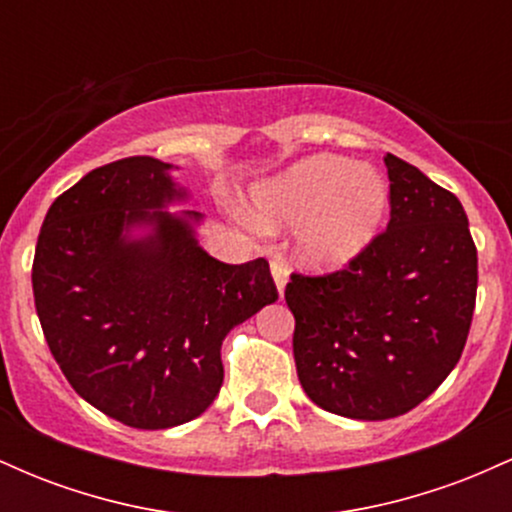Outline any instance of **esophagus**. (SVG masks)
<instances>
[{
    "instance_id": "34e87169",
    "label": "esophagus",
    "mask_w": 512,
    "mask_h": 512,
    "mask_svg": "<svg viewBox=\"0 0 512 512\" xmlns=\"http://www.w3.org/2000/svg\"><path fill=\"white\" fill-rule=\"evenodd\" d=\"M269 272H272L274 286H276V291H279V296H284L286 281H289V269H286L281 262H272L269 264Z\"/></svg>"
}]
</instances>
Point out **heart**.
Wrapping results in <instances>:
<instances>
[{"label":"heart","instance_id":"heart-1","mask_svg":"<svg viewBox=\"0 0 512 512\" xmlns=\"http://www.w3.org/2000/svg\"><path fill=\"white\" fill-rule=\"evenodd\" d=\"M390 211V185L366 163L317 154L250 192V219L262 228L295 226L293 250L305 267L330 272L370 248Z\"/></svg>","mask_w":512,"mask_h":512}]
</instances>
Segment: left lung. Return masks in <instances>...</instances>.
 <instances>
[{
	"mask_svg": "<svg viewBox=\"0 0 512 512\" xmlns=\"http://www.w3.org/2000/svg\"><path fill=\"white\" fill-rule=\"evenodd\" d=\"M390 223L342 272L293 274V358L317 407L358 421L407 414L460 361L477 248L460 199L402 158L385 156Z\"/></svg>",
	"mask_w": 512,
	"mask_h": 512,
	"instance_id": "8db88e82",
	"label": "left lung"
}]
</instances>
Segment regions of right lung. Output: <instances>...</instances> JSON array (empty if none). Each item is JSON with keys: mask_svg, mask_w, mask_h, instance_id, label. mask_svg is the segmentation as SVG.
I'll use <instances>...</instances> for the list:
<instances>
[{"mask_svg": "<svg viewBox=\"0 0 512 512\" xmlns=\"http://www.w3.org/2000/svg\"><path fill=\"white\" fill-rule=\"evenodd\" d=\"M178 166L132 156L52 202L33 260L45 339L69 385L110 419L173 428L211 407L221 344L274 303L264 257L226 264L199 245L204 214Z\"/></svg>", "mask_w": 512, "mask_h": 512, "instance_id": "1", "label": "right lung"}]
</instances>
